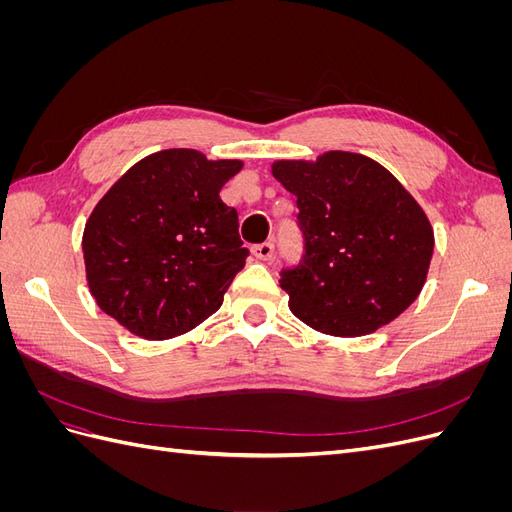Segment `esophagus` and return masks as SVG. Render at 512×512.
<instances>
[{
  "label": "esophagus",
  "instance_id": "1",
  "mask_svg": "<svg viewBox=\"0 0 512 512\" xmlns=\"http://www.w3.org/2000/svg\"><path fill=\"white\" fill-rule=\"evenodd\" d=\"M273 252H275V245L271 241H265V243H258L252 247V254L258 258V260H271L273 258Z\"/></svg>",
  "mask_w": 512,
  "mask_h": 512
}]
</instances>
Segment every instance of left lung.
<instances>
[{"mask_svg": "<svg viewBox=\"0 0 512 512\" xmlns=\"http://www.w3.org/2000/svg\"><path fill=\"white\" fill-rule=\"evenodd\" d=\"M273 177L297 196L305 252L280 271L290 312L309 327L359 337L418 297L433 254L425 211L389 170L361 153L280 160Z\"/></svg>", "mask_w": 512, "mask_h": 512, "instance_id": "8db88e82", "label": "left lung"}]
</instances>
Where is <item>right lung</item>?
<instances>
[{
    "label": "right lung",
    "instance_id": "1",
    "mask_svg": "<svg viewBox=\"0 0 512 512\" xmlns=\"http://www.w3.org/2000/svg\"><path fill=\"white\" fill-rule=\"evenodd\" d=\"M239 160L166 149L136 162L83 232L89 290L104 314L143 339H170L218 312L250 254L220 198Z\"/></svg>",
    "mask_w": 512,
    "mask_h": 512
}]
</instances>
